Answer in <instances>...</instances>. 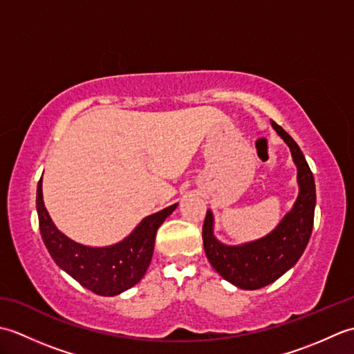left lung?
Here are the masks:
<instances>
[{
    "instance_id": "8db88e82",
    "label": "left lung",
    "mask_w": 354,
    "mask_h": 354,
    "mask_svg": "<svg viewBox=\"0 0 354 354\" xmlns=\"http://www.w3.org/2000/svg\"><path fill=\"white\" fill-rule=\"evenodd\" d=\"M270 124L290 149L293 164L297 165L298 196L290 212L284 214L269 234L240 245L222 243L214 236L212 209H207L202 227L208 261L222 278L245 290L265 288L295 266L309 243L313 228L317 190L309 164L290 135L277 123L270 122Z\"/></svg>"
}]
</instances>
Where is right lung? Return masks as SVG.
I'll return each instance as SVG.
<instances>
[{"label": "right lung", "instance_id": "right-lung-1", "mask_svg": "<svg viewBox=\"0 0 354 354\" xmlns=\"http://www.w3.org/2000/svg\"><path fill=\"white\" fill-rule=\"evenodd\" d=\"M176 207L173 204L145 217L129 236L114 245L88 246L65 236L51 221L44 204L42 178L36 192L41 236L51 259L79 284L102 297L118 295L145 277L153 255L156 231Z\"/></svg>", "mask_w": 354, "mask_h": 354}]
</instances>
